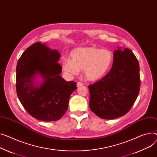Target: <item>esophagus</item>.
Listing matches in <instances>:
<instances>
[{
	"instance_id": "obj_1",
	"label": "esophagus",
	"mask_w": 157,
	"mask_h": 157,
	"mask_svg": "<svg viewBox=\"0 0 157 157\" xmlns=\"http://www.w3.org/2000/svg\"><path fill=\"white\" fill-rule=\"evenodd\" d=\"M82 85H83L82 83H81V82H78L77 84H76L77 87H80V86H82Z\"/></svg>"
}]
</instances>
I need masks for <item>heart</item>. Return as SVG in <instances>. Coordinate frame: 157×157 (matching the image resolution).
Wrapping results in <instances>:
<instances>
[{"label": "heart", "mask_w": 157, "mask_h": 157, "mask_svg": "<svg viewBox=\"0 0 157 157\" xmlns=\"http://www.w3.org/2000/svg\"><path fill=\"white\" fill-rule=\"evenodd\" d=\"M70 60L62 62L64 71L69 75H76L84 70L85 78L90 81H97L105 77L111 69L113 54L108 49L96 47H79L73 49Z\"/></svg>", "instance_id": "heart-1"}]
</instances>
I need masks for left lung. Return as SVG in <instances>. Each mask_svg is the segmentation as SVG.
Instances as JSON below:
<instances>
[{
    "instance_id": "1",
    "label": "left lung",
    "mask_w": 157,
    "mask_h": 157,
    "mask_svg": "<svg viewBox=\"0 0 157 157\" xmlns=\"http://www.w3.org/2000/svg\"><path fill=\"white\" fill-rule=\"evenodd\" d=\"M112 67L99 81L90 85V110L103 119H114L128 113L140 88L139 62L126 48L113 52Z\"/></svg>"
}]
</instances>
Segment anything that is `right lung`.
<instances>
[{"label": "right lung", "mask_w": 157, "mask_h": 157, "mask_svg": "<svg viewBox=\"0 0 157 157\" xmlns=\"http://www.w3.org/2000/svg\"><path fill=\"white\" fill-rule=\"evenodd\" d=\"M58 50L38 42L28 47L16 66L18 98L34 118L45 122L56 121L68 109L76 82H67L60 76L62 67Z\"/></svg>", "instance_id": "add662e5"}]
</instances>
